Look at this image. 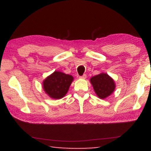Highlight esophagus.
Returning <instances> with one entry per match:
<instances>
[{"mask_svg":"<svg viewBox=\"0 0 151 151\" xmlns=\"http://www.w3.org/2000/svg\"><path fill=\"white\" fill-rule=\"evenodd\" d=\"M86 78V75H83V76H80V78H81V79H85Z\"/></svg>","mask_w":151,"mask_h":151,"instance_id":"1","label":"esophagus"}]
</instances>
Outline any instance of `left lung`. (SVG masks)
Segmentation results:
<instances>
[{
    "label": "left lung",
    "instance_id": "8db88e82",
    "mask_svg": "<svg viewBox=\"0 0 151 151\" xmlns=\"http://www.w3.org/2000/svg\"><path fill=\"white\" fill-rule=\"evenodd\" d=\"M90 82L99 98L104 99L111 95L116 87L115 82L106 73L92 76Z\"/></svg>",
    "mask_w": 151,
    "mask_h": 151
}]
</instances>
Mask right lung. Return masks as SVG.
Instances as JSON below:
<instances>
[{
  "label": "right lung",
  "instance_id": "obj_1",
  "mask_svg": "<svg viewBox=\"0 0 151 151\" xmlns=\"http://www.w3.org/2000/svg\"><path fill=\"white\" fill-rule=\"evenodd\" d=\"M73 80L72 75L55 71L43 81V90L50 98L60 99L67 93Z\"/></svg>",
  "mask_w": 151,
  "mask_h": 151
}]
</instances>
